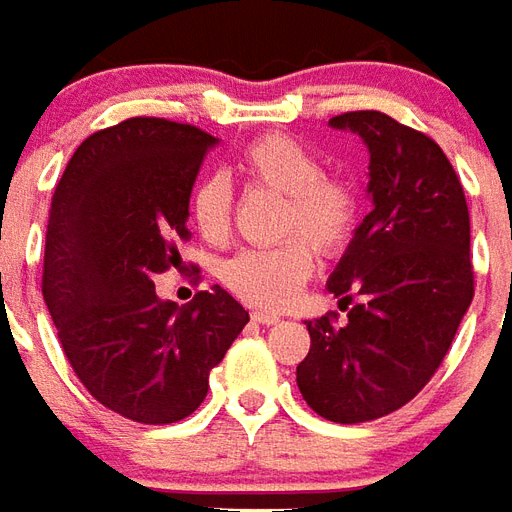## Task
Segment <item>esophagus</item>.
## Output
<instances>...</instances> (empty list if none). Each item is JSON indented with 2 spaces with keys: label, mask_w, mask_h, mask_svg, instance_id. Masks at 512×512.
I'll list each match as a JSON object with an SVG mask.
<instances>
[{
  "label": "esophagus",
  "mask_w": 512,
  "mask_h": 512,
  "mask_svg": "<svg viewBox=\"0 0 512 512\" xmlns=\"http://www.w3.org/2000/svg\"><path fill=\"white\" fill-rule=\"evenodd\" d=\"M252 321L266 323V326H274V323H279V315L277 312H268V310H255L252 312Z\"/></svg>",
  "instance_id": "1"
}]
</instances>
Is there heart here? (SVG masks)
Returning a JSON list of instances; mask_svg holds the SVG:
<instances>
[{
	"label": "heart",
	"mask_w": 512,
	"mask_h": 512,
	"mask_svg": "<svg viewBox=\"0 0 512 512\" xmlns=\"http://www.w3.org/2000/svg\"><path fill=\"white\" fill-rule=\"evenodd\" d=\"M238 169L249 183L285 194L282 233L288 241L266 249H244L222 266V282L238 299L255 307H285L315 268V243L321 252H340L359 222V194L343 175L323 172L318 153L285 134L260 136L244 147ZM194 230L224 244L233 224L230 180L213 172L194 186L189 200Z\"/></svg>",
	"instance_id": "heart-1"
}]
</instances>
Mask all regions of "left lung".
Masks as SVG:
<instances>
[{"label":"left lung","mask_w":512,"mask_h":512,"mask_svg":"<svg viewBox=\"0 0 512 512\" xmlns=\"http://www.w3.org/2000/svg\"><path fill=\"white\" fill-rule=\"evenodd\" d=\"M329 126L362 136L373 211L326 282L348 307L304 321L310 354L296 367L307 406L354 425L406 406L447 356L474 296L469 208L450 158L430 136L381 112H345Z\"/></svg>","instance_id":"left-lung-1"}]
</instances>
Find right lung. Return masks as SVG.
<instances>
[{"label": "right lung", "mask_w": 512, "mask_h": 512, "mask_svg": "<svg viewBox=\"0 0 512 512\" xmlns=\"http://www.w3.org/2000/svg\"><path fill=\"white\" fill-rule=\"evenodd\" d=\"M216 142L194 126L131 117L87 136L51 197L43 299L62 351L98 403L145 425L194 414L249 323L219 285L183 307L153 285L180 266L191 186Z\"/></svg>", "instance_id": "obj_1"}]
</instances>
